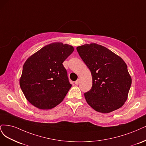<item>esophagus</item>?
<instances>
[{"label": "esophagus", "instance_id": "34e87169", "mask_svg": "<svg viewBox=\"0 0 146 146\" xmlns=\"http://www.w3.org/2000/svg\"><path fill=\"white\" fill-rule=\"evenodd\" d=\"M79 83V79H78V80H76V81L74 82V84H76V85H78Z\"/></svg>", "mask_w": 146, "mask_h": 146}]
</instances>
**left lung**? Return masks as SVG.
Returning a JSON list of instances; mask_svg holds the SVG:
<instances>
[{
    "label": "left lung",
    "instance_id": "1",
    "mask_svg": "<svg viewBox=\"0 0 146 146\" xmlns=\"http://www.w3.org/2000/svg\"><path fill=\"white\" fill-rule=\"evenodd\" d=\"M76 50L92 73V87L84 93L88 105L103 113L119 109L127 99L131 84L124 61L96 44L79 46Z\"/></svg>",
    "mask_w": 146,
    "mask_h": 146
}]
</instances>
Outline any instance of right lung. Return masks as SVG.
Returning <instances> with one entry per match:
<instances>
[{
  "label": "right lung",
  "mask_w": 146,
  "mask_h": 146,
  "mask_svg": "<svg viewBox=\"0 0 146 146\" xmlns=\"http://www.w3.org/2000/svg\"><path fill=\"white\" fill-rule=\"evenodd\" d=\"M73 51L71 45L54 42L44 46L25 61L19 83L32 105L48 110L63 101L72 84L62 63Z\"/></svg>",
  "instance_id": "add662e5"
}]
</instances>
